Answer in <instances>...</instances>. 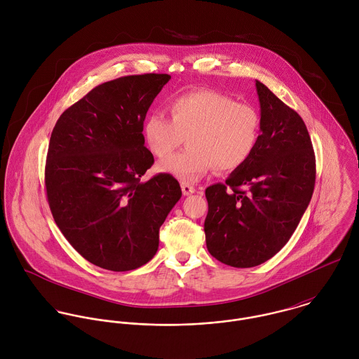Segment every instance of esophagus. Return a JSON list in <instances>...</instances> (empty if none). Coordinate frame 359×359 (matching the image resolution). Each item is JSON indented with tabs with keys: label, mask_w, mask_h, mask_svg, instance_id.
<instances>
[{
	"label": "esophagus",
	"mask_w": 359,
	"mask_h": 359,
	"mask_svg": "<svg viewBox=\"0 0 359 359\" xmlns=\"http://www.w3.org/2000/svg\"><path fill=\"white\" fill-rule=\"evenodd\" d=\"M181 189H182V194H184L185 196L195 194V187L189 185L188 182H181Z\"/></svg>",
	"instance_id": "obj_1"
}]
</instances>
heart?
Instances as JSON below:
<instances>
[{
	"mask_svg": "<svg viewBox=\"0 0 359 359\" xmlns=\"http://www.w3.org/2000/svg\"><path fill=\"white\" fill-rule=\"evenodd\" d=\"M168 109L171 118L149 113L142 131L149 149L160 158L172 154L187 137V149L158 164L161 172L182 182H196L214 167L219 172L235 171L256 149L261 118L250 103L199 88L174 97Z\"/></svg>",
	"mask_w": 359,
	"mask_h": 359,
	"instance_id": "heart-1",
	"label": "heart"
}]
</instances>
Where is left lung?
Returning <instances> with one entry per match:
<instances>
[{
	"mask_svg": "<svg viewBox=\"0 0 359 359\" xmlns=\"http://www.w3.org/2000/svg\"><path fill=\"white\" fill-rule=\"evenodd\" d=\"M261 134L245 165L205 189V245L218 261L256 266L296 231L312 198L315 154L303 118L256 81Z\"/></svg>",
	"mask_w": 359,
	"mask_h": 359,
	"instance_id": "1",
	"label": "left lung"
}]
</instances>
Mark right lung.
Returning <instances> with one entry per match:
<instances>
[{"label": "right lung", "instance_id": "1", "mask_svg": "<svg viewBox=\"0 0 359 359\" xmlns=\"http://www.w3.org/2000/svg\"><path fill=\"white\" fill-rule=\"evenodd\" d=\"M168 74L124 76L93 88L52 130L46 189L67 242L103 269L142 266L158 248V229L182 192L160 172L142 175L154 154L142 134L147 111Z\"/></svg>", "mask_w": 359, "mask_h": 359}]
</instances>
